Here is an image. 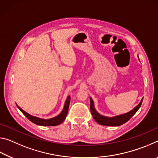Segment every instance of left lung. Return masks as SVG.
<instances>
[{"instance_id":"1","label":"left lung","mask_w":158,"mask_h":158,"mask_svg":"<svg viewBox=\"0 0 158 158\" xmlns=\"http://www.w3.org/2000/svg\"><path fill=\"white\" fill-rule=\"evenodd\" d=\"M143 99V98L141 99L140 102L139 103L135 108L132 109L131 111L127 112V113L120 114L115 116L109 117V116H103V115L98 113V111L96 110L95 108L94 102H93V99L91 98H90V111H91L93 118L95 120V121L97 122L98 124L102 125H106V126H119V125L124 124L125 123H126L127 121H129L131 118H132L134 115L136 114V112L139 110V109L140 108L141 104H142Z\"/></svg>"}]
</instances>
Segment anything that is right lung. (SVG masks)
<instances>
[{
	"label": "right lung",
	"mask_w": 158,
	"mask_h": 158,
	"mask_svg": "<svg viewBox=\"0 0 158 158\" xmlns=\"http://www.w3.org/2000/svg\"><path fill=\"white\" fill-rule=\"evenodd\" d=\"M69 102H70V96L68 95L65 100V105H64L62 111H61L59 114L57 115L56 116L51 118L48 119L41 118L32 116V115L29 114L26 111H23V109H21L17 105V106L18 109L23 114V115L27 117L31 122L33 123L38 125H41V126H55V125L61 124L64 121H65L67 114H68V112Z\"/></svg>",
	"instance_id": "add662e5"
}]
</instances>
